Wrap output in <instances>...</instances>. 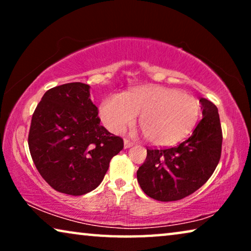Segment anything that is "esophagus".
<instances>
[{
  "label": "esophagus",
  "instance_id": "1",
  "mask_svg": "<svg viewBox=\"0 0 251 251\" xmlns=\"http://www.w3.org/2000/svg\"><path fill=\"white\" fill-rule=\"evenodd\" d=\"M133 145L132 142H130L128 139H125V149H129V147H131Z\"/></svg>",
  "mask_w": 251,
  "mask_h": 251
}]
</instances>
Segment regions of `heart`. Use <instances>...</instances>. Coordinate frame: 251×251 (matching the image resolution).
<instances>
[{
  "label": "heart",
  "mask_w": 251,
  "mask_h": 251,
  "mask_svg": "<svg viewBox=\"0 0 251 251\" xmlns=\"http://www.w3.org/2000/svg\"><path fill=\"white\" fill-rule=\"evenodd\" d=\"M199 113L200 105L193 96L162 85L109 95L99 107L102 123L114 133H122L133 126L140 114L144 135L157 146L173 145L183 139L193 129Z\"/></svg>",
  "instance_id": "b5f03b06"
}]
</instances>
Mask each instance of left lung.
<instances>
[{"label": "left lung", "mask_w": 251, "mask_h": 251, "mask_svg": "<svg viewBox=\"0 0 251 251\" xmlns=\"http://www.w3.org/2000/svg\"><path fill=\"white\" fill-rule=\"evenodd\" d=\"M202 119L190 138L167 149H147L145 162L137 179L150 198L177 201L205 184L217 167L222 154L223 133L218 109L201 98Z\"/></svg>", "instance_id": "obj_1"}]
</instances>
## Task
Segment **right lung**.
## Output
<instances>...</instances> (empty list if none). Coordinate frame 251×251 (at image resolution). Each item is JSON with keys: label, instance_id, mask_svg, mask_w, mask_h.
<instances>
[{"label": "right lung", "instance_id": "obj_1", "mask_svg": "<svg viewBox=\"0 0 251 251\" xmlns=\"http://www.w3.org/2000/svg\"><path fill=\"white\" fill-rule=\"evenodd\" d=\"M88 84L49 89L33 113L28 146L37 171L53 190L83 195L101 183L123 139L100 126Z\"/></svg>", "mask_w": 251, "mask_h": 251}]
</instances>
